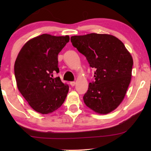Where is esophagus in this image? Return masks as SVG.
I'll use <instances>...</instances> for the list:
<instances>
[{
	"label": "esophagus",
	"instance_id": "1",
	"mask_svg": "<svg viewBox=\"0 0 151 151\" xmlns=\"http://www.w3.org/2000/svg\"><path fill=\"white\" fill-rule=\"evenodd\" d=\"M70 84H71V86H75L76 84V82L75 81H72V82H70Z\"/></svg>",
	"mask_w": 151,
	"mask_h": 151
}]
</instances>
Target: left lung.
Masks as SVG:
<instances>
[{"label": "left lung", "mask_w": 151, "mask_h": 151, "mask_svg": "<svg viewBox=\"0 0 151 151\" xmlns=\"http://www.w3.org/2000/svg\"><path fill=\"white\" fill-rule=\"evenodd\" d=\"M74 47L96 69L95 81L83 96L88 108L100 114L115 110L124 98L131 80L132 56L116 37L92 34L71 37Z\"/></svg>", "instance_id": "8db88e82"}]
</instances>
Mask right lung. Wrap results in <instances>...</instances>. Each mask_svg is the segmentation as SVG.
Wrapping results in <instances>:
<instances>
[{"label":"right lung","mask_w":151,"mask_h":151,"mask_svg":"<svg viewBox=\"0 0 151 151\" xmlns=\"http://www.w3.org/2000/svg\"><path fill=\"white\" fill-rule=\"evenodd\" d=\"M69 41V36L42 34L29 40L18 53L14 74L18 90L30 106L47 114L65 102L69 86L53 73H59L58 55Z\"/></svg>","instance_id":"add662e5"}]
</instances>
